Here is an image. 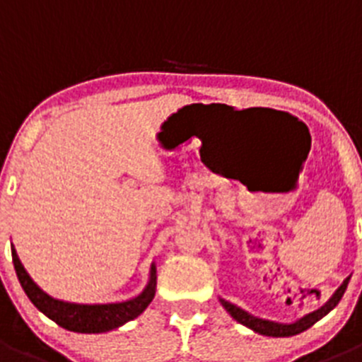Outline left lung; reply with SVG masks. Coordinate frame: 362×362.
Here are the masks:
<instances>
[{"label":"left lung","instance_id":"1","mask_svg":"<svg viewBox=\"0 0 362 362\" xmlns=\"http://www.w3.org/2000/svg\"><path fill=\"white\" fill-rule=\"evenodd\" d=\"M348 281H350V277H346V279L343 281V284H341V286L335 290L334 296L326 300L325 306H321V308L315 310V312L308 313V315H305V317H300L299 321L292 322V325H283V322L268 321V319H259V317H255V315H252V313L245 312L243 308H239V306L228 303V300H225V299H219V300H221V305L225 306L226 312H228L230 315L235 319V321L241 322V325H245L246 328H250V330L257 332V334H261V335H268V337H292V335H297V334H300V332L308 330L310 326L315 325L319 319L325 317L326 313L330 312V310H334L335 306L339 305L341 297H343L344 292H346Z\"/></svg>","mask_w":362,"mask_h":362}]
</instances>
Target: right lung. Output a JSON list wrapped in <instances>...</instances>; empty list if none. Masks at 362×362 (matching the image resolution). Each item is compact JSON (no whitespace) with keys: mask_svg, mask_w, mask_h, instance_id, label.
I'll return each instance as SVG.
<instances>
[{"mask_svg":"<svg viewBox=\"0 0 362 362\" xmlns=\"http://www.w3.org/2000/svg\"><path fill=\"white\" fill-rule=\"evenodd\" d=\"M12 263H14L19 283L23 286L28 299L32 300V305L40 312H43L47 317L52 319L54 322L63 326L65 330L79 332V334H101V332L114 330L145 312V308L156 296V279H158L156 264H152L150 268V279L146 288L134 299L123 300V303H108V305H76V303L54 299L49 293H45L30 279L16 254L14 246H12Z\"/></svg>","mask_w":362,"mask_h":362,"instance_id":"add662e5","label":"right lung"}]
</instances>
